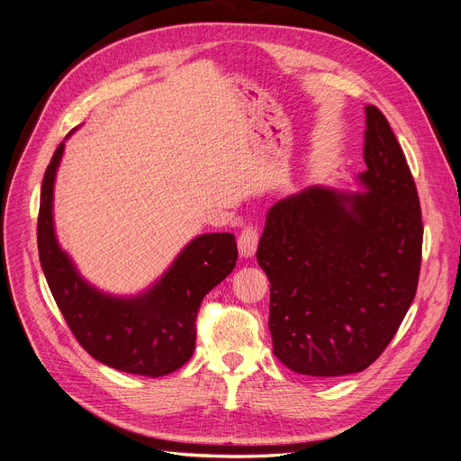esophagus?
<instances>
[{
  "label": "esophagus",
  "instance_id": "34e87169",
  "mask_svg": "<svg viewBox=\"0 0 461 461\" xmlns=\"http://www.w3.org/2000/svg\"><path fill=\"white\" fill-rule=\"evenodd\" d=\"M237 247H240V255L243 258H250L257 252L258 247V228L257 226H245L240 233V240H237Z\"/></svg>",
  "mask_w": 461,
  "mask_h": 461
}]
</instances>
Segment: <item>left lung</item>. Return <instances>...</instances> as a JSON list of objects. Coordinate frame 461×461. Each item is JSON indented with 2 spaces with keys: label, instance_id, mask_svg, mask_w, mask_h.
<instances>
[{
  "label": "left lung",
  "instance_id": "8db88e82",
  "mask_svg": "<svg viewBox=\"0 0 461 461\" xmlns=\"http://www.w3.org/2000/svg\"><path fill=\"white\" fill-rule=\"evenodd\" d=\"M366 191L312 185L266 216L257 260L270 279L279 362L303 375L358 374L387 348L418 291V189L384 114L366 107Z\"/></svg>",
  "mask_w": 461,
  "mask_h": 461
}]
</instances>
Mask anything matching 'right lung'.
Here are the masks:
<instances>
[{
  "instance_id": "add662e5",
  "label": "right lung",
  "mask_w": 461,
  "mask_h": 461,
  "mask_svg": "<svg viewBox=\"0 0 461 461\" xmlns=\"http://www.w3.org/2000/svg\"><path fill=\"white\" fill-rule=\"evenodd\" d=\"M63 151L65 143L57 147L43 174L38 214V252L53 299L72 335L97 362L126 374L168 375L195 350V320L204 294L235 268V237H195L141 294L103 293L78 274L55 237L53 185Z\"/></svg>"
}]
</instances>
